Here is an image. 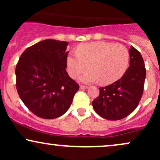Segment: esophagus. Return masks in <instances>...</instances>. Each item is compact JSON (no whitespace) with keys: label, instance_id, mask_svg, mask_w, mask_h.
<instances>
[{"label":"esophagus","instance_id":"34e87169","mask_svg":"<svg viewBox=\"0 0 160 160\" xmlns=\"http://www.w3.org/2000/svg\"><path fill=\"white\" fill-rule=\"evenodd\" d=\"M80 89H88V86H80Z\"/></svg>","mask_w":160,"mask_h":160}]
</instances>
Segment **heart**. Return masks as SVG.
Wrapping results in <instances>:
<instances>
[{
	"instance_id": "1",
	"label": "heart",
	"mask_w": 160,
	"mask_h": 160,
	"mask_svg": "<svg viewBox=\"0 0 160 160\" xmlns=\"http://www.w3.org/2000/svg\"><path fill=\"white\" fill-rule=\"evenodd\" d=\"M128 62V52L123 45L104 41L81 43L77 52L71 51L67 57L71 78L78 76L87 66L90 68L79 78L86 83L100 80L103 84H110L117 81L124 74Z\"/></svg>"
}]
</instances>
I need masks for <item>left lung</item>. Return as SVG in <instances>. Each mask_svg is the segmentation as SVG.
<instances>
[{
  "instance_id": "left-lung-1",
  "label": "left lung",
  "mask_w": 160,
  "mask_h": 160,
  "mask_svg": "<svg viewBox=\"0 0 160 160\" xmlns=\"http://www.w3.org/2000/svg\"><path fill=\"white\" fill-rule=\"evenodd\" d=\"M129 66L120 80L99 88L98 97L92 102L95 111L108 120L123 119L138 105L144 89L146 69L141 53L132 46Z\"/></svg>"
}]
</instances>
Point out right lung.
I'll return each instance as SVG.
<instances>
[{
  "instance_id": "add662e5",
  "label": "right lung",
  "mask_w": 160,
  "mask_h": 160,
  "mask_svg": "<svg viewBox=\"0 0 160 160\" xmlns=\"http://www.w3.org/2000/svg\"><path fill=\"white\" fill-rule=\"evenodd\" d=\"M68 43L38 42L24 51L16 68V89L25 105L43 119L63 115L79 85L66 71Z\"/></svg>"
}]
</instances>
